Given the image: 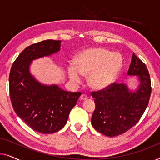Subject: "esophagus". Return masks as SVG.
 Here are the masks:
<instances>
[{"label":"esophagus","instance_id":"obj_1","mask_svg":"<svg viewBox=\"0 0 160 160\" xmlns=\"http://www.w3.org/2000/svg\"><path fill=\"white\" fill-rule=\"evenodd\" d=\"M87 95H84V94H83V95H82L80 96V100H86V99H87Z\"/></svg>","mask_w":160,"mask_h":160}]
</instances>
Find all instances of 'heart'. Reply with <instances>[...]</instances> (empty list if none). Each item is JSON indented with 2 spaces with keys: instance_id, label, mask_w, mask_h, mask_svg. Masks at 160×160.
<instances>
[{
  "instance_id": "b5f03b06",
  "label": "heart",
  "mask_w": 160,
  "mask_h": 160,
  "mask_svg": "<svg viewBox=\"0 0 160 160\" xmlns=\"http://www.w3.org/2000/svg\"><path fill=\"white\" fill-rule=\"evenodd\" d=\"M122 67V58L103 48H91L78 54L75 65L70 63L68 74L74 82H80L81 76H88L92 88L100 90L110 86L119 75Z\"/></svg>"
}]
</instances>
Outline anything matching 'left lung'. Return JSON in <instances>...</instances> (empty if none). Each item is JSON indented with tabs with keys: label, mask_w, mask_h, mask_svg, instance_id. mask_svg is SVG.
<instances>
[{
	"label": "left lung",
	"mask_w": 160,
	"mask_h": 160,
	"mask_svg": "<svg viewBox=\"0 0 160 160\" xmlns=\"http://www.w3.org/2000/svg\"><path fill=\"white\" fill-rule=\"evenodd\" d=\"M128 75L138 77L140 85L135 92L129 90L126 84L114 82L106 89L91 92L95 102L92 124L106 136H117L132 128L148 106L152 93L150 75L145 63L135 54Z\"/></svg>",
	"instance_id": "obj_1"
}]
</instances>
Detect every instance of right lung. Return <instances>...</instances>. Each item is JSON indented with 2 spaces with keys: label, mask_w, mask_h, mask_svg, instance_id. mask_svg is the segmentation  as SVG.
I'll use <instances>...</instances> for the list:
<instances>
[{
  "label": "right lung",
  "mask_w": 160,
  "mask_h": 160,
  "mask_svg": "<svg viewBox=\"0 0 160 160\" xmlns=\"http://www.w3.org/2000/svg\"><path fill=\"white\" fill-rule=\"evenodd\" d=\"M60 41L46 40L25 48L13 63L9 73V94L17 115L36 132L49 134L61 130L80 92H71L57 85H43L30 73L32 60L60 51Z\"/></svg>",
  "instance_id": "right-lung-1"
}]
</instances>
